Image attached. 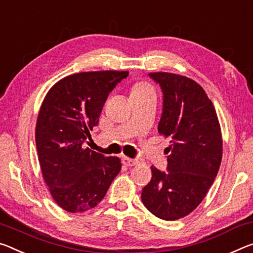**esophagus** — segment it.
I'll return each mask as SVG.
<instances>
[{
	"mask_svg": "<svg viewBox=\"0 0 253 253\" xmlns=\"http://www.w3.org/2000/svg\"><path fill=\"white\" fill-rule=\"evenodd\" d=\"M123 163L124 166L126 167H134L136 164L138 163L137 160H134V159H129V158H124L123 159Z\"/></svg>",
	"mask_w": 253,
	"mask_h": 253,
	"instance_id": "1",
	"label": "esophagus"
}]
</instances>
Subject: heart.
<instances>
[{"label": "heart", "mask_w": 253, "mask_h": 253, "mask_svg": "<svg viewBox=\"0 0 253 253\" xmlns=\"http://www.w3.org/2000/svg\"><path fill=\"white\" fill-rule=\"evenodd\" d=\"M147 92H153V89L146 83H136L131 89V94H141L147 93Z\"/></svg>", "instance_id": "b5f03b06"}]
</instances>
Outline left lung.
I'll list each match as a JSON object with an SVG mask.
<instances>
[{
	"label": "left lung",
	"mask_w": 253,
	"mask_h": 253,
	"mask_svg": "<svg viewBox=\"0 0 253 253\" xmlns=\"http://www.w3.org/2000/svg\"><path fill=\"white\" fill-rule=\"evenodd\" d=\"M163 91L159 134L170 138L168 172L152 166L142 202L156 217L175 220L198 207L222 161L223 139L217 114L205 90L187 76L155 72Z\"/></svg>",
	"instance_id": "1"
}]
</instances>
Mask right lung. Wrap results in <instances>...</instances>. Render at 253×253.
<instances>
[{"instance_id":"right-lung-1","label":"right lung","mask_w":253,"mask_h":253,"mask_svg":"<svg viewBox=\"0 0 253 253\" xmlns=\"http://www.w3.org/2000/svg\"><path fill=\"white\" fill-rule=\"evenodd\" d=\"M127 71H95L56 82L40 106L36 146L43 181L57 205L83 213L98 205L122 169L117 156H103L83 142L98 125L109 92Z\"/></svg>"}]
</instances>
